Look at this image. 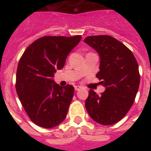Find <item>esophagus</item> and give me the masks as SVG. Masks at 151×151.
<instances>
[{
	"instance_id": "esophagus-1",
	"label": "esophagus",
	"mask_w": 151,
	"mask_h": 151,
	"mask_svg": "<svg viewBox=\"0 0 151 151\" xmlns=\"http://www.w3.org/2000/svg\"><path fill=\"white\" fill-rule=\"evenodd\" d=\"M81 88H82V87H81V86H78V85H76V86H74V89H75V91H78V90L81 89Z\"/></svg>"
}]
</instances>
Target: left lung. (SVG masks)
<instances>
[{
	"instance_id": "obj_1",
	"label": "left lung",
	"mask_w": 151,
	"mask_h": 151,
	"mask_svg": "<svg viewBox=\"0 0 151 151\" xmlns=\"http://www.w3.org/2000/svg\"><path fill=\"white\" fill-rule=\"evenodd\" d=\"M84 41L99 54L96 78L106 87L99 95L90 89L85 107L97 123L114 124L126 115L136 99L140 82L138 63L132 51L113 37L89 36Z\"/></svg>"
}]
</instances>
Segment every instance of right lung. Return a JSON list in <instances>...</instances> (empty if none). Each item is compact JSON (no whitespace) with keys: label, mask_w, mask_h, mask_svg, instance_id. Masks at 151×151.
<instances>
[{"label":"right lung","mask_w":151,"mask_h":151,"mask_svg":"<svg viewBox=\"0 0 151 151\" xmlns=\"http://www.w3.org/2000/svg\"><path fill=\"white\" fill-rule=\"evenodd\" d=\"M81 40V35L42 37L28 46L20 58L15 89L28 117L37 125L50 129L66 118L74 88L61 87L52 78Z\"/></svg>","instance_id":"1"}]
</instances>
